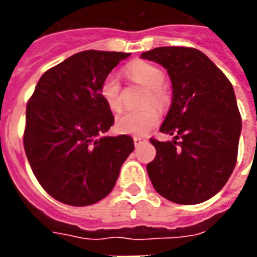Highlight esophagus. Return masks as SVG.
I'll use <instances>...</instances> for the list:
<instances>
[{
  "label": "esophagus",
  "mask_w": 257,
  "mask_h": 257,
  "mask_svg": "<svg viewBox=\"0 0 257 257\" xmlns=\"http://www.w3.org/2000/svg\"><path fill=\"white\" fill-rule=\"evenodd\" d=\"M133 143H135L136 147H140V145H143L144 143H147V139H144V137H135V139H133Z\"/></svg>",
  "instance_id": "1"
}]
</instances>
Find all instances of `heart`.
<instances>
[{
    "mask_svg": "<svg viewBox=\"0 0 257 257\" xmlns=\"http://www.w3.org/2000/svg\"><path fill=\"white\" fill-rule=\"evenodd\" d=\"M125 74L131 80L149 89L145 104L156 105L164 109L169 102V93L164 84L165 74L161 68L147 61H133L126 65ZM101 97L113 112H120L122 108L121 85L116 74H108L101 82ZM159 112L155 106H147L140 110H128L116 118V128L120 133L132 136H145L159 124Z\"/></svg>",
    "mask_w": 257,
    "mask_h": 257,
    "instance_id": "obj_1",
    "label": "heart"
}]
</instances>
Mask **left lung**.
Listing matches in <instances>:
<instances>
[{
  "mask_svg": "<svg viewBox=\"0 0 257 257\" xmlns=\"http://www.w3.org/2000/svg\"><path fill=\"white\" fill-rule=\"evenodd\" d=\"M141 58L160 64L172 82V102L160 132L173 140L151 139L156 157L147 165L149 179L169 201H207L225 185L236 165L241 117L233 86L193 48H155Z\"/></svg>",
  "mask_w": 257,
  "mask_h": 257,
  "instance_id": "left-lung-1",
  "label": "left lung"
}]
</instances>
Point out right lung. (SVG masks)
<instances>
[{"label": "right lung", "instance_id": "add662e5", "mask_svg": "<svg viewBox=\"0 0 257 257\" xmlns=\"http://www.w3.org/2000/svg\"><path fill=\"white\" fill-rule=\"evenodd\" d=\"M129 56L73 54L42 74L26 105V157L41 187L61 203L85 207L104 199L135 149L131 136H101L114 122L101 82Z\"/></svg>", "mask_w": 257, "mask_h": 257}]
</instances>
